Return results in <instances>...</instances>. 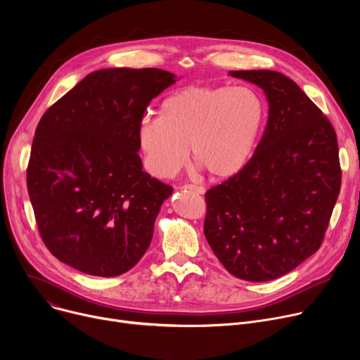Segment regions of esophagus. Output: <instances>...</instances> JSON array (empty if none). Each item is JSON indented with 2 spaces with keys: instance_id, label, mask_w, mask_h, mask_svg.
<instances>
[{
  "instance_id": "34e87169",
  "label": "esophagus",
  "mask_w": 360,
  "mask_h": 360,
  "mask_svg": "<svg viewBox=\"0 0 360 360\" xmlns=\"http://www.w3.org/2000/svg\"><path fill=\"white\" fill-rule=\"evenodd\" d=\"M182 188H184V190L193 191V193H195V194H204V193H205V190H204L202 186H198V185H193V184H185Z\"/></svg>"
}]
</instances>
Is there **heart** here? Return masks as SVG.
I'll list each match as a JSON object with an SVG mask.
<instances>
[{"label":"heart","mask_w":360,"mask_h":360,"mask_svg":"<svg viewBox=\"0 0 360 360\" xmlns=\"http://www.w3.org/2000/svg\"><path fill=\"white\" fill-rule=\"evenodd\" d=\"M264 103L245 86H190L166 96L159 118L137 129L144 166L156 178L176 175L190 158L210 178L229 179L248 165L257 147Z\"/></svg>","instance_id":"obj_1"}]
</instances>
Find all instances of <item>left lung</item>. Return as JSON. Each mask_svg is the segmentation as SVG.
Here are the masks:
<instances>
[{
    "instance_id": "obj_1",
    "label": "left lung",
    "mask_w": 360,
    "mask_h": 360,
    "mask_svg": "<svg viewBox=\"0 0 360 360\" xmlns=\"http://www.w3.org/2000/svg\"><path fill=\"white\" fill-rule=\"evenodd\" d=\"M229 74L264 90L269 121L248 165L205 193L204 235L231 274L269 281L323 243L342 186L338 143L323 110L285 74Z\"/></svg>"
}]
</instances>
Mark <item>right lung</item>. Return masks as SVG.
Wrapping results in <instances>:
<instances>
[{"label":"right lung","mask_w":360,"mask_h":360,"mask_svg":"<svg viewBox=\"0 0 360 360\" xmlns=\"http://www.w3.org/2000/svg\"><path fill=\"white\" fill-rule=\"evenodd\" d=\"M174 83L159 68L93 71L37 124L27 191L44 243L67 266L115 277L147 251L174 188L143 170L137 129Z\"/></svg>","instance_id":"add662e5"}]
</instances>
